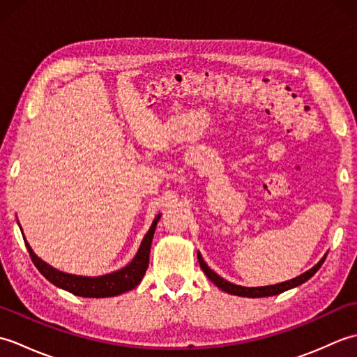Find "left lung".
<instances>
[{
  "label": "left lung",
  "mask_w": 357,
  "mask_h": 357,
  "mask_svg": "<svg viewBox=\"0 0 357 357\" xmlns=\"http://www.w3.org/2000/svg\"><path fill=\"white\" fill-rule=\"evenodd\" d=\"M325 257H327V255H325L322 259L314 265L313 268H310L308 271L302 273V275L298 276V278L285 280V282L275 284V285H265V287H241V285H234V284L229 282V280H225L224 278L216 275V273L211 270L206 262H204L201 253L198 252V261H199L201 268H202L204 273H206V276L211 280V282H213L218 288H221L222 291L230 293V294H236V296H242V298H267V296H275V294L290 290V288H294V287H298L301 284H304L314 275L317 270L321 268V265L324 264Z\"/></svg>",
  "instance_id": "8db88e82"
}]
</instances>
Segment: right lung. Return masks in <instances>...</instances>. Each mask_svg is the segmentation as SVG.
Returning a JSON list of instances; mask_svg holds the SVG:
<instances>
[{
	"instance_id": "right-lung-1",
	"label": "right lung",
	"mask_w": 357,
	"mask_h": 357,
	"mask_svg": "<svg viewBox=\"0 0 357 357\" xmlns=\"http://www.w3.org/2000/svg\"><path fill=\"white\" fill-rule=\"evenodd\" d=\"M159 218H161V215H158L153 219V224H151L147 234L144 236L138 253H136L132 262L127 264L126 267H123L121 270L109 273V275H104V276H93V278L77 276V275H69V273L59 271L56 268H53L47 262H44L41 257H38L33 253V250L27 244L26 238H24V242H26L27 252L30 257H32V262L35 264V267L40 270L41 275L53 285L63 288V290L69 291L75 296H82V298H110V296H118V294L133 290V288L141 282L144 275H146V270L149 267L151 241H153V234H155Z\"/></svg>"
}]
</instances>
